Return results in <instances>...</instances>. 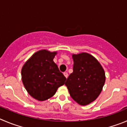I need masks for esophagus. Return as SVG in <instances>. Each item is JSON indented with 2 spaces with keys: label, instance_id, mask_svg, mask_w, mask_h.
I'll return each mask as SVG.
<instances>
[{
  "label": "esophagus",
  "instance_id": "34e87169",
  "mask_svg": "<svg viewBox=\"0 0 127 127\" xmlns=\"http://www.w3.org/2000/svg\"><path fill=\"white\" fill-rule=\"evenodd\" d=\"M63 74H64V76L66 77V78H67V76H68V74H67V72H64V73Z\"/></svg>",
  "mask_w": 127,
  "mask_h": 127
}]
</instances>
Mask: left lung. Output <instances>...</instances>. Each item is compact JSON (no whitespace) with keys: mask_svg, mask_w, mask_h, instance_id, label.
Here are the masks:
<instances>
[{"mask_svg":"<svg viewBox=\"0 0 127 127\" xmlns=\"http://www.w3.org/2000/svg\"><path fill=\"white\" fill-rule=\"evenodd\" d=\"M73 72L67 78V86L71 98L80 105L95 101L102 91L105 73L98 60L91 54L81 53L72 54Z\"/></svg>","mask_w":127,"mask_h":127,"instance_id":"8db88e82","label":"left lung"}]
</instances>
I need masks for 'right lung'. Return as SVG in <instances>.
<instances>
[{
  "label": "right lung",
  "mask_w": 127,
  "mask_h": 127,
  "mask_svg": "<svg viewBox=\"0 0 127 127\" xmlns=\"http://www.w3.org/2000/svg\"><path fill=\"white\" fill-rule=\"evenodd\" d=\"M57 52L42 49L35 52L22 67V81L29 95L38 101L51 98L66 78L53 59Z\"/></svg>",
  "instance_id": "obj_1"
}]
</instances>
